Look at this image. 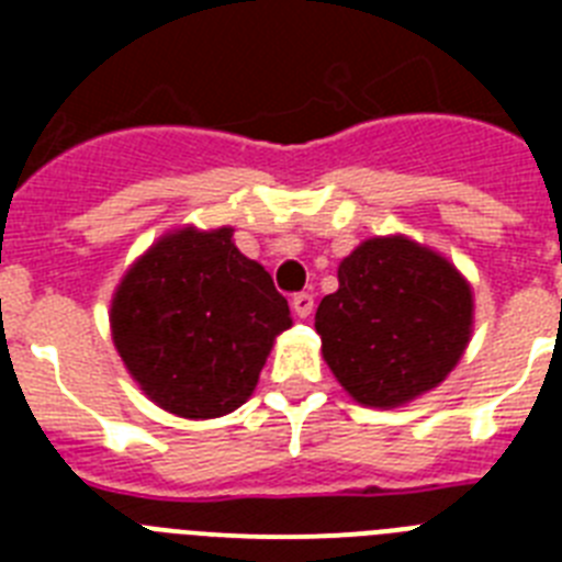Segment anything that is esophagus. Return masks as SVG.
I'll return each instance as SVG.
<instances>
[{
	"label": "esophagus",
	"mask_w": 562,
	"mask_h": 562,
	"mask_svg": "<svg viewBox=\"0 0 562 562\" xmlns=\"http://www.w3.org/2000/svg\"><path fill=\"white\" fill-rule=\"evenodd\" d=\"M292 310H295L297 317H310L312 310H315V297H312V292H297V295L292 297Z\"/></svg>",
	"instance_id": "34e87169"
}]
</instances>
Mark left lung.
<instances>
[{
	"mask_svg": "<svg viewBox=\"0 0 562 562\" xmlns=\"http://www.w3.org/2000/svg\"><path fill=\"white\" fill-rule=\"evenodd\" d=\"M315 312L324 360L369 408H400L436 389L464 355L473 292L448 258L405 236L362 241Z\"/></svg>",
	"mask_w": 562,
	"mask_h": 562,
	"instance_id": "obj_1",
	"label": "left lung"
}]
</instances>
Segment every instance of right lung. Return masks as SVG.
<instances>
[{
	"instance_id": "1",
	"label": "right lung",
	"mask_w": 562,
	"mask_h": 562,
	"mask_svg": "<svg viewBox=\"0 0 562 562\" xmlns=\"http://www.w3.org/2000/svg\"><path fill=\"white\" fill-rule=\"evenodd\" d=\"M109 321L143 394L186 419L245 405L272 342L292 326L286 297L238 252L233 227L166 233L128 267Z\"/></svg>"
}]
</instances>
